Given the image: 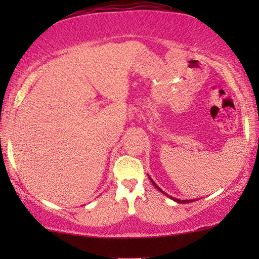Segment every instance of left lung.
<instances>
[{"mask_svg": "<svg viewBox=\"0 0 259 259\" xmlns=\"http://www.w3.org/2000/svg\"><path fill=\"white\" fill-rule=\"evenodd\" d=\"M150 181H151V182L153 183V185H154V186H155V187L157 188V190H159L160 192H162V193H163V194H165L166 196H169V198H170V199H172L174 201H176V202H178V203H190V202H192V201H195V200H179V199H177V198H172V196H170V195H168V194H166V193H164L163 191H162V190H161V188H160L159 186H157V185H156V184H155L154 182H153V179H152L151 177H150Z\"/></svg>", "mask_w": 259, "mask_h": 259, "instance_id": "left-lung-1", "label": "left lung"}]
</instances>
